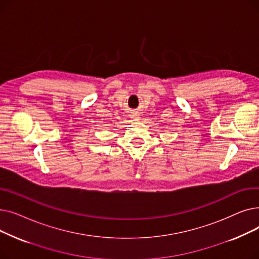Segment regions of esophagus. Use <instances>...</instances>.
Listing matches in <instances>:
<instances>
[{
	"label": "esophagus",
	"instance_id": "obj_1",
	"mask_svg": "<svg viewBox=\"0 0 259 259\" xmlns=\"http://www.w3.org/2000/svg\"><path fill=\"white\" fill-rule=\"evenodd\" d=\"M132 118H134V119H139L140 118V113L139 112H137V111H134V112H132Z\"/></svg>",
	"mask_w": 259,
	"mask_h": 259
}]
</instances>
